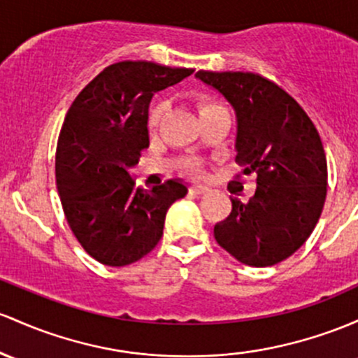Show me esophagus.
<instances>
[{
    "label": "esophagus",
    "mask_w": 358,
    "mask_h": 358,
    "mask_svg": "<svg viewBox=\"0 0 358 358\" xmlns=\"http://www.w3.org/2000/svg\"><path fill=\"white\" fill-rule=\"evenodd\" d=\"M188 194L194 195V197H206V195L210 194V190L206 187H192L190 190H188Z\"/></svg>",
    "instance_id": "34e87169"
}]
</instances>
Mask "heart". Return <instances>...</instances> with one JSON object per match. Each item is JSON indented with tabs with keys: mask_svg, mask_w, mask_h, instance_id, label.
<instances>
[{
	"mask_svg": "<svg viewBox=\"0 0 358 358\" xmlns=\"http://www.w3.org/2000/svg\"><path fill=\"white\" fill-rule=\"evenodd\" d=\"M197 110L199 115L202 122H207L210 119H217V117H222V119L231 122V110L227 107V103H224L219 98L210 96V95H202L197 98ZM168 115V103L166 101H156L148 112L146 119V131L149 139L152 143L159 139L161 131H163L164 119ZM180 173L185 176H190V178L203 180L207 178V166L202 159L199 158H185L180 161L178 164Z\"/></svg>",
	"mask_w": 358,
	"mask_h": 358,
	"instance_id": "1",
	"label": "heart"
}]
</instances>
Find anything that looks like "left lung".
Wrapping results in <instances>:
<instances>
[{"instance_id": "8db88e82", "label": "left lung", "mask_w": 358, "mask_h": 358, "mask_svg": "<svg viewBox=\"0 0 358 358\" xmlns=\"http://www.w3.org/2000/svg\"><path fill=\"white\" fill-rule=\"evenodd\" d=\"M233 105L236 161L253 175L248 200L231 197L233 210L215 224L219 246L250 266H272L296 253L323 212L328 164L316 125L285 90L253 73L199 71ZM236 192H243L238 183Z\"/></svg>"}]
</instances>
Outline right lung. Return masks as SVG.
<instances>
[{"instance_id":"add662e5","label":"right lung","mask_w":358,"mask_h":358,"mask_svg":"<svg viewBox=\"0 0 358 358\" xmlns=\"http://www.w3.org/2000/svg\"><path fill=\"white\" fill-rule=\"evenodd\" d=\"M194 69L148 61L108 66L71 105L56 151L62 210L83 250L108 266L146 257L163 236L166 212L187 187L166 180L136 187L131 171L149 148V101Z\"/></svg>"}]
</instances>
